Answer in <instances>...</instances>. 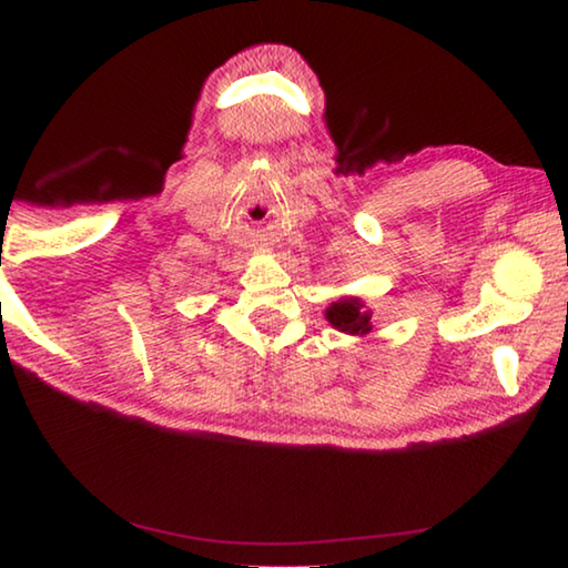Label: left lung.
<instances>
[{
    "label": "left lung",
    "mask_w": 568,
    "mask_h": 568,
    "mask_svg": "<svg viewBox=\"0 0 568 568\" xmlns=\"http://www.w3.org/2000/svg\"><path fill=\"white\" fill-rule=\"evenodd\" d=\"M325 318L333 323V328H338L343 333L363 335L371 331V313L363 311L361 301H351V297L333 303L328 307V313H325Z\"/></svg>",
    "instance_id": "left-lung-1"
}]
</instances>
